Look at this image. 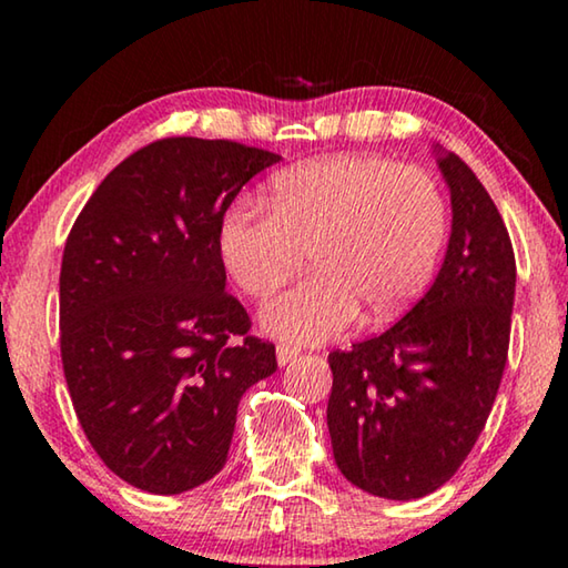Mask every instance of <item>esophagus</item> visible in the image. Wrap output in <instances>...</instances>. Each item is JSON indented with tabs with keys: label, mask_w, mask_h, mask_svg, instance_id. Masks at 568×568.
<instances>
[{
	"label": "esophagus",
	"mask_w": 568,
	"mask_h": 568,
	"mask_svg": "<svg viewBox=\"0 0 568 568\" xmlns=\"http://www.w3.org/2000/svg\"><path fill=\"white\" fill-rule=\"evenodd\" d=\"M297 356H300V352H297V348H292V346H284V344H282V346L276 348V362H278V367H286V364L297 359Z\"/></svg>",
	"instance_id": "1"
}]
</instances>
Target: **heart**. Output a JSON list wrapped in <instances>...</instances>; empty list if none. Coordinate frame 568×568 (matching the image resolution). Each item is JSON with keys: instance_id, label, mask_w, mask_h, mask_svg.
Here are the masks:
<instances>
[{"instance_id": "heart-1", "label": "heart", "mask_w": 568, "mask_h": 568, "mask_svg": "<svg viewBox=\"0 0 568 568\" xmlns=\"http://www.w3.org/2000/svg\"><path fill=\"white\" fill-rule=\"evenodd\" d=\"M447 204L424 170L338 154L278 173L266 201L243 196L216 232L220 258L247 297L266 300L305 258L317 271L271 300L261 325L292 344H323L372 321L403 313L437 268Z\"/></svg>"}]
</instances>
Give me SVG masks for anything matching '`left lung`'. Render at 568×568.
<instances>
[{"mask_svg":"<svg viewBox=\"0 0 568 568\" xmlns=\"http://www.w3.org/2000/svg\"><path fill=\"white\" fill-rule=\"evenodd\" d=\"M437 152L453 232L429 292L379 336L328 356V432L356 488L408 501L437 491L484 432L515 305V251L476 173Z\"/></svg>","mask_w":568,"mask_h":568,"instance_id":"left-lung-1","label":"left lung"}]
</instances>
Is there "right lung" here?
I'll use <instances>...</instances> for the list:
<instances>
[{"label":"right lung","mask_w":568,"mask_h":568,"mask_svg":"<svg viewBox=\"0 0 568 568\" xmlns=\"http://www.w3.org/2000/svg\"><path fill=\"white\" fill-rule=\"evenodd\" d=\"M282 160L227 139L173 136L113 168L77 216L59 276L61 364L108 468L183 494L227 463L237 403L276 372L224 292L216 232L240 189Z\"/></svg>","instance_id":"right-lung-1"}]
</instances>
